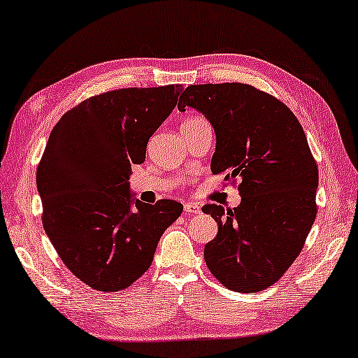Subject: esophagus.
Returning <instances> with one entry per match:
<instances>
[{
    "label": "esophagus",
    "instance_id": "34e87169",
    "mask_svg": "<svg viewBox=\"0 0 358 358\" xmlns=\"http://www.w3.org/2000/svg\"><path fill=\"white\" fill-rule=\"evenodd\" d=\"M184 210L187 214H199V212H201V208H199L196 203H185Z\"/></svg>",
    "mask_w": 358,
    "mask_h": 358
}]
</instances>
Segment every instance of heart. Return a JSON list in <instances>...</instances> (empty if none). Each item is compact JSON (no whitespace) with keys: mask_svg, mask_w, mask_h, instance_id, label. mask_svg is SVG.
<instances>
[{"mask_svg":"<svg viewBox=\"0 0 358 358\" xmlns=\"http://www.w3.org/2000/svg\"><path fill=\"white\" fill-rule=\"evenodd\" d=\"M196 119H199V117H189V119H185V121H184L182 124H189V122H193V121H196Z\"/></svg>","mask_w":358,"mask_h":358,"instance_id":"b5f03b06","label":"heart"}]
</instances>
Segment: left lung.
Segmentation results:
<instances>
[{
    "label": "left lung",
    "mask_w": 358,
    "mask_h": 358,
    "mask_svg": "<svg viewBox=\"0 0 358 358\" xmlns=\"http://www.w3.org/2000/svg\"><path fill=\"white\" fill-rule=\"evenodd\" d=\"M192 106L215 131L210 169L241 179V204H208L218 233L204 261L224 287L272 286L302 252L316 218L319 173L305 131L278 99L243 83L192 85L178 108Z\"/></svg>",
    "instance_id": "left-lung-1"
}]
</instances>
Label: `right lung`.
Instances as JSON below:
<instances>
[{
	"instance_id": "obj_1",
	"label": "right lung",
	"mask_w": 358,
	"mask_h": 358,
	"mask_svg": "<svg viewBox=\"0 0 358 358\" xmlns=\"http://www.w3.org/2000/svg\"><path fill=\"white\" fill-rule=\"evenodd\" d=\"M180 91L182 85L103 92L69 110L50 134L36 174L43 229L92 289L121 291L140 278L182 214L173 199L152 206L134 198L127 182Z\"/></svg>"
}]
</instances>
